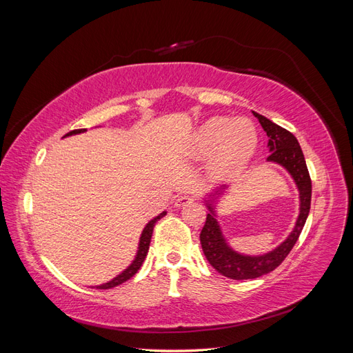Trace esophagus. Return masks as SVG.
<instances>
[{
	"label": "esophagus",
	"mask_w": 353,
	"mask_h": 353,
	"mask_svg": "<svg viewBox=\"0 0 353 353\" xmlns=\"http://www.w3.org/2000/svg\"><path fill=\"white\" fill-rule=\"evenodd\" d=\"M193 201H194V199L191 197V196H179L176 199V201H175V206L176 208H183V206H187V205H190V203H193Z\"/></svg>",
	"instance_id": "1"
}]
</instances>
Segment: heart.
Segmentation results:
<instances>
[{"mask_svg": "<svg viewBox=\"0 0 353 353\" xmlns=\"http://www.w3.org/2000/svg\"><path fill=\"white\" fill-rule=\"evenodd\" d=\"M258 145V132L252 121L215 116L203 122L188 143L193 159L210 157L213 172H236L249 162Z\"/></svg>", "mask_w": 353, "mask_h": 353, "instance_id": "b5f03b06", "label": "heart"}]
</instances>
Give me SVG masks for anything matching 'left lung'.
Listing matches in <instances>:
<instances>
[{
	"label": "left lung",
	"instance_id": "obj_1",
	"mask_svg": "<svg viewBox=\"0 0 353 353\" xmlns=\"http://www.w3.org/2000/svg\"><path fill=\"white\" fill-rule=\"evenodd\" d=\"M254 117H258L259 123L262 125L263 131L268 135V162L283 166L290 176L293 178L294 184L299 191V216L296 219L293 231L288 234V237L276 245L268 253L263 254H244L234 250L228 244L225 236H223L222 228L218 222L216 205L219 199L223 197L228 185H221L213 188L210 193L205 196V205L209 209L208 218L200 232V243L203 253H205L209 263L219 274L228 276L231 280H252L258 279L265 274H270L279 266L285 256L290 253L293 245L296 244L299 236L303 230L306 218L311 209V196H312V184L311 176H309L305 156L296 137L288 132L280 125L274 123L268 117L253 112Z\"/></svg>",
	"mask_w": 353,
	"mask_h": 353
}]
</instances>
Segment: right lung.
Instances as JSON below:
<instances>
[{
	"label": "right lung",
	"instance_id": "right-lung-1",
	"mask_svg": "<svg viewBox=\"0 0 353 353\" xmlns=\"http://www.w3.org/2000/svg\"><path fill=\"white\" fill-rule=\"evenodd\" d=\"M85 131H87V130H74V131H70L69 134L65 135V138H66V137H70V135L82 134V132H85ZM165 215H166V210L162 212V213H159L157 216H154L152 221L147 222V225L144 227V230H143V232H141L140 241H138V250H137V254H135L134 261L131 262V265L128 266L126 270H123L119 275H116L114 279H112L110 281L104 283V284H100V285H95V287H97V288H112V287H116V285H119V284L128 281V280L131 279V276H134V275L137 274V271L141 268V265H143V262H144V259H145L148 248H150V241H152V234H153L154 223H156L160 218H163Z\"/></svg>",
	"mask_w": 353,
	"mask_h": 353
}]
</instances>
